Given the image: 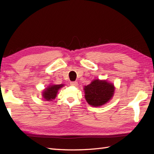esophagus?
<instances>
[{"label":"esophagus","mask_w":154,"mask_h":154,"mask_svg":"<svg viewBox=\"0 0 154 154\" xmlns=\"http://www.w3.org/2000/svg\"><path fill=\"white\" fill-rule=\"evenodd\" d=\"M70 85H72V86H77L78 83L77 82H70Z\"/></svg>","instance_id":"1"}]
</instances>
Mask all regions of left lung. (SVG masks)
I'll list each match as a JSON object with an SVG mask.
<instances>
[{
    "label": "left lung",
    "mask_w": 154,
    "mask_h": 154,
    "mask_svg": "<svg viewBox=\"0 0 154 154\" xmlns=\"http://www.w3.org/2000/svg\"><path fill=\"white\" fill-rule=\"evenodd\" d=\"M115 86L112 83L103 79H94L89 85H85V98L90 105L101 106L111 100L114 95Z\"/></svg>",
    "instance_id": "obj_1"
}]
</instances>
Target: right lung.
Returning <instances> with one entry per match:
<instances>
[{
	"instance_id": "right-lung-1",
	"label": "right lung",
	"mask_w": 154,
	"mask_h": 154,
	"mask_svg": "<svg viewBox=\"0 0 154 154\" xmlns=\"http://www.w3.org/2000/svg\"><path fill=\"white\" fill-rule=\"evenodd\" d=\"M64 84H51L43 90V98L47 101H51L56 98L59 90L64 87Z\"/></svg>"
}]
</instances>
